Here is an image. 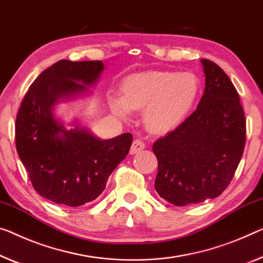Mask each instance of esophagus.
Listing matches in <instances>:
<instances>
[{"mask_svg":"<svg viewBox=\"0 0 263 263\" xmlns=\"http://www.w3.org/2000/svg\"><path fill=\"white\" fill-rule=\"evenodd\" d=\"M142 149H144V143L141 140L136 139V140L133 141V143H132L130 154L134 155V154H136V153H140L141 151H142Z\"/></svg>","mask_w":263,"mask_h":263,"instance_id":"34e87169","label":"esophagus"}]
</instances>
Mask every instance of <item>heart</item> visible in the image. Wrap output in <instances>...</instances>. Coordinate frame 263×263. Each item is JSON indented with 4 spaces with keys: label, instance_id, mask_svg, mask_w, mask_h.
Masks as SVG:
<instances>
[{
    "label": "heart",
    "instance_id": "b5f03b06",
    "mask_svg": "<svg viewBox=\"0 0 263 263\" xmlns=\"http://www.w3.org/2000/svg\"><path fill=\"white\" fill-rule=\"evenodd\" d=\"M200 90L199 80L191 72L148 71L133 75L123 82V98L110 100L116 115L127 119L132 110H143L145 128L165 134L184 120Z\"/></svg>",
    "mask_w": 263,
    "mask_h": 263
}]
</instances>
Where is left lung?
Wrapping results in <instances>:
<instances>
[{
    "instance_id": "obj_1",
    "label": "left lung",
    "mask_w": 263,
    "mask_h": 263,
    "mask_svg": "<svg viewBox=\"0 0 263 263\" xmlns=\"http://www.w3.org/2000/svg\"><path fill=\"white\" fill-rule=\"evenodd\" d=\"M201 62L205 88L196 110L153 144L159 163L156 192L179 207L221 195L246 144V118L236 88L216 63Z\"/></svg>"
}]
</instances>
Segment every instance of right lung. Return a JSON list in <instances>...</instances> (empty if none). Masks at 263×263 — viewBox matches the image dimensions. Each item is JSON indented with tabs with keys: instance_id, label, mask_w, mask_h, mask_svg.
Wrapping results in <instances>:
<instances>
[{
	"instance_id": "right-lung-1",
	"label": "right lung",
	"mask_w": 263,
	"mask_h": 263,
	"mask_svg": "<svg viewBox=\"0 0 263 263\" xmlns=\"http://www.w3.org/2000/svg\"><path fill=\"white\" fill-rule=\"evenodd\" d=\"M103 70L101 61L52 64L31 83L17 111L16 151L36 192L58 204L80 207L94 201L127 156L133 135L100 140L87 129L67 130L52 115L64 98L87 90Z\"/></svg>"
}]
</instances>
